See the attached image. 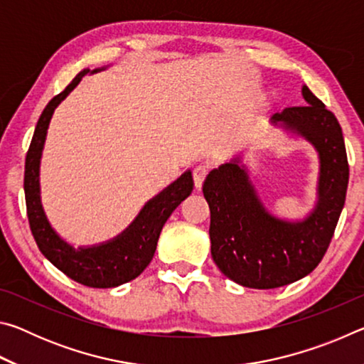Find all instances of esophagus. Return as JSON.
Instances as JSON below:
<instances>
[{"label":"esophagus","mask_w":364,"mask_h":364,"mask_svg":"<svg viewBox=\"0 0 364 364\" xmlns=\"http://www.w3.org/2000/svg\"><path fill=\"white\" fill-rule=\"evenodd\" d=\"M207 173H208V165L200 164V165H196V167H194L193 175H194V184H196L197 189L202 188V183H204Z\"/></svg>","instance_id":"obj_1"}]
</instances>
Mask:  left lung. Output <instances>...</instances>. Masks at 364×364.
<instances>
[{"instance_id": "left-lung-1", "label": "left lung", "mask_w": 364, "mask_h": 364, "mask_svg": "<svg viewBox=\"0 0 364 364\" xmlns=\"http://www.w3.org/2000/svg\"><path fill=\"white\" fill-rule=\"evenodd\" d=\"M301 95L306 106L287 107L271 123L305 138L318 152V200L310 215L287 221L269 213L239 159L212 170L202 186L210 207L213 262L244 287L274 289L310 274L329 247L345 204L348 162L342 128L308 86Z\"/></svg>"}]
</instances>
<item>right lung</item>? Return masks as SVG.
Here are the masks:
<instances>
[{
  "label": "right lung",
  "mask_w": 364,
  "mask_h": 364,
  "mask_svg": "<svg viewBox=\"0 0 364 364\" xmlns=\"http://www.w3.org/2000/svg\"><path fill=\"white\" fill-rule=\"evenodd\" d=\"M100 70L102 69H96L93 72L85 69L80 72L63 93L54 96L43 110L26 157L23 191H26L30 230H32L35 242L41 254L58 269L80 284L109 289L125 284L143 273L152 260L165 221L168 220L171 212L193 193L194 181L191 171H184L176 181L171 183L168 188H165L162 193L141 208L138 217L125 231L107 242L75 249L53 230L45 210H43L40 196V162L49 122H51L54 109L59 106L60 101L65 100L67 95L80 83V80L86 73Z\"/></svg>",
  "instance_id": "1"
}]
</instances>
